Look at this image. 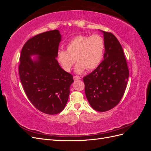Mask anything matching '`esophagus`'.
<instances>
[{
	"label": "esophagus",
	"instance_id": "obj_1",
	"mask_svg": "<svg viewBox=\"0 0 151 151\" xmlns=\"http://www.w3.org/2000/svg\"><path fill=\"white\" fill-rule=\"evenodd\" d=\"M80 79H81V77H79V76H74V80L75 81H78V80H80Z\"/></svg>",
	"mask_w": 151,
	"mask_h": 151
}]
</instances>
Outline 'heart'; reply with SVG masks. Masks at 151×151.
<instances>
[{
    "label": "heart",
    "mask_w": 151,
    "mask_h": 151,
    "mask_svg": "<svg viewBox=\"0 0 151 151\" xmlns=\"http://www.w3.org/2000/svg\"><path fill=\"white\" fill-rule=\"evenodd\" d=\"M66 48L67 50L58 51V62L63 70L69 72L77 60L79 62L75 70L81 74L86 68L92 70L99 65L103 57L104 41L99 35H78L67 44Z\"/></svg>",
    "instance_id": "obj_1"
}]
</instances>
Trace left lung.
<instances>
[{
    "instance_id": "1",
    "label": "left lung",
    "mask_w": 151,
    "mask_h": 151,
    "mask_svg": "<svg viewBox=\"0 0 151 151\" xmlns=\"http://www.w3.org/2000/svg\"><path fill=\"white\" fill-rule=\"evenodd\" d=\"M104 60L84 77L85 94L96 111L109 110L119 103L126 89L129 71L122 45L110 32L103 31Z\"/></svg>"
}]
</instances>
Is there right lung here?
<instances>
[{"label":"right lung","mask_w":151,"mask_h":151,"mask_svg":"<svg viewBox=\"0 0 151 151\" xmlns=\"http://www.w3.org/2000/svg\"><path fill=\"white\" fill-rule=\"evenodd\" d=\"M61 35L57 29L35 35L21 50L19 74L24 92L33 106L48 115L64 109L73 76L59 65L56 57ZM37 54L33 61L31 55Z\"/></svg>","instance_id":"obj_1"}]
</instances>
